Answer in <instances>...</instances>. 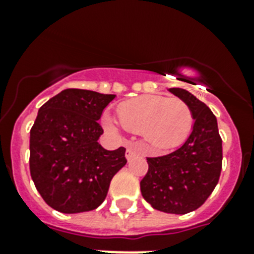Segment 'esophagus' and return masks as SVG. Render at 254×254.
Returning a JSON list of instances; mask_svg holds the SVG:
<instances>
[{"label": "esophagus", "instance_id": "esophagus-1", "mask_svg": "<svg viewBox=\"0 0 254 254\" xmlns=\"http://www.w3.org/2000/svg\"><path fill=\"white\" fill-rule=\"evenodd\" d=\"M138 155V151L135 150V147L130 146V147H127V161H130V159H133L134 157H137Z\"/></svg>", "mask_w": 254, "mask_h": 254}]
</instances>
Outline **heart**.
Wrapping results in <instances>:
<instances>
[{
  "label": "heart",
  "instance_id": "1",
  "mask_svg": "<svg viewBox=\"0 0 254 254\" xmlns=\"http://www.w3.org/2000/svg\"><path fill=\"white\" fill-rule=\"evenodd\" d=\"M119 119L127 130L141 133L149 147L166 151L177 147L191 133L192 112L177 97L146 95L127 100L119 107ZM109 130H120L119 123L112 116L105 117Z\"/></svg>",
  "mask_w": 254,
  "mask_h": 254
}]
</instances>
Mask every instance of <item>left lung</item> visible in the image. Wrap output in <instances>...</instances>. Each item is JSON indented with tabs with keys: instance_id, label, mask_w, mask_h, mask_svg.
I'll use <instances>...</instances> for the list:
<instances>
[{
	"instance_id": "1",
	"label": "left lung",
	"mask_w": 254,
	"mask_h": 254,
	"mask_svg": "<svg viewBox=\"0 0 254 254\" xmlns=\"http://www.w3.org/2000/svg\"><path fill=\"white\" fill-rule=\"evenodd\" d=\"M192 112V130L185 143L170 154L147 158L149 171L139 186L154 209L185 215L200 207L216 187L223 149L217 120L204 103L182 88H170Z\"/></svg>"
}]
</instances>
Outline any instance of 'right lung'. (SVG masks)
I'll return each instance as SVG.
<instances>
[{
  "instance_id": "right-lung-1",
  "label": "right lung",
  "mask_w": 254,
  "mask_h": 254,
  "mask_svg": "<svg viewBox=\"0 0 254 254\" xmlns=\"http://www.w3.org/2000/svg\"><path fill=\"white\" fill-rule=\"evenodd\" d=\"M116 95L64 89L39 108L30 130V174L43 200L63 213L97 208L112 178L127 165L125 149L100 145L104 109Z\"/></svg>"
}]
</instances>
